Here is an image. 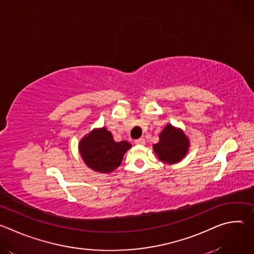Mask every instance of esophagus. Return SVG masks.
<instances>
[{"instance_id":"obj_1","label":"esophagus","mask_w":254,"mask_h":254,"mask_svg":"<svg viewBox=\"0 0 254 254\" xmlns=\"http://www.w3.org/2000/svg\"><path fill=\"white\" fill-rule=\"evenodd\" d=\"M134 142H135L136 144H139V146H143V144L146 143V140H144V138L140 137V138H137V139H135V140H134Z\"/></svg>"}]
</instances>
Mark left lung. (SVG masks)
<instances>
[{"label": "left lung", "mask_w": 254, "mask_h": 254, "mask_svg": "<svg viewBox=\"0 0 254 254\" xmlns=\"http://www.w3.org/2000/svg\"><path fill=\"white\" fill-rule=\"evenodd\" d=\"M160 140L154 144V152L163 163L173 165L182 160L188 153L190 140L181 128L167 125L159 135Z\"/></svg>", "instance_id": "obj_1"}]
</instances>
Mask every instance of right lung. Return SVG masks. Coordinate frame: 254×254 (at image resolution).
<instances>
[{
  "mask_svg": "<svg viewBox=\"0 0 254 254\" xmlns=\"http://www.w3.org/2000/svg\"><path fill=\"white\" fill-rule=\"evenodd\" d=\"M130 148L131 144L127 140L116 141L112 132L105 127L91 130L78 143L80 156L87 167L105 174L120 167Z\"/></svg>",
  "mask_w": 254,
  "mask_h": 254,
  "instance_id": "obj_1",
  "label": "right lung"
}]
</instances>
